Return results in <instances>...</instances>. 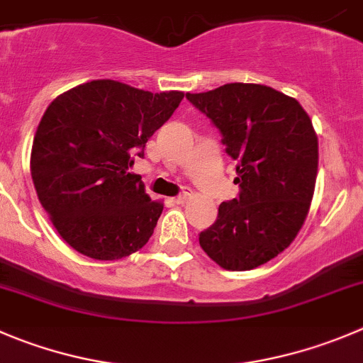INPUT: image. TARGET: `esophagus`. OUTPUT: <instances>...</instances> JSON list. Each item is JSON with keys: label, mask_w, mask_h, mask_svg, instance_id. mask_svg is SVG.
<instances>
[{"label": "esophagus", "mask_w": 363, "mask_h": 363, "mask_svg": "<svg viewBox=\"0 0 363 363\" xmlns=\"http://www.w3.org/2000/svg\"><path fill=\"white\" fill-rule=\"evenodd\" d=\"M189 198H191V191H184V192H182V194H179V196H176L174 201H176V203H179V205H184V203L187 201Z\"/></svg>", "instance_id": "1"}]
</instances>
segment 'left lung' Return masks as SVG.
I'll use <instances>...</instances> for the list:
<instances>
[{"mask_svg": "<svg viewBox=\"0 0 363 363\" xmlns=\"http://www.w3.org/2000/svg\"><path fill=\"white\" fill-rule=\"evenodd\" d=\"M187 99L220 132L240 187L239 198L220 203L199 246L226 271H250L287 250L308 216L315 130L294 98L260 84H226Z\"/></svg>", "mask_w": 363, "mask_h": 363, "instance_id": "left-lung-1", "label": "left lung"}]
</instances>
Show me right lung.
<instances>
[{
  "label": "right lung",
  "mask_w": 363,
  "mask_h": 363,
  "mask_svg": "<svg viewBox=\"0 0 363 363\" xmlns=\"http://www.w3.org/2000/svg\"><path fill=\"white\" fill-rule=\"evenodd\" d=\"M184 96L92 80L51 101L33 137L30 171L40 205L72 250L119 260L150 240L164 203L151 201L128 167Z\"/></svg>",
  "instance_id": "obj_1"
}]
</instances>
